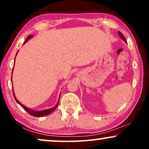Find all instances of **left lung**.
<instances>
[{
    "mask_svg": "<svg viewBox=\"0 0 149 149\" xmlns=\"http://www.w3.org/2000/svg\"><path fill=\"white\" fill-rule=\"evenodd\" d=\"M118 33H119V36H120V38H121L122 40H123L124 42H125V43H127V41H126V40H125V37H124V36H123V34L121 33V32H118Z\"/></svg>",
    "mask_w": 149,
    "mask_h": 149,
    "instance_id": "obj_1",
    "label": "left lung"
}]
</instances>
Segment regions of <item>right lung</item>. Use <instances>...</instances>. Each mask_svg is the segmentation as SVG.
<instances>
[{
  "label": "right lung",
  "instance_id": "add662e5",
  "mask_svg": "<svg viewBox=\"0 0 149 149\" xmlns=\"http://www.w3.org/2000/svg\"><path fill=\"white\" fill-rule=\"evenodd\" d=\"M32 37H33V36H32V35L28 36V37H27V38H26V39L25 42H24V44H25L26 42H27L28 40H30V38H32ZM17 53H18V52H17V54H16V55L17 54ZM14 64H15V62H14ZM13 68H14V67L13 68ZM12 74H13V71H12ZM11 83H12V74H11ZM13 93L14 98H15L16 102H17L18 104H19L20 106H21V107H22V108H23V109H24V110H26V111H27L28 113L30 114V115H31L32 116H34V117H44V116L48 115H49L50 113H52V112L54 111V110L56 109L57 107H58V103H59V100H60V97H59V99H58V102H57L56 106H55V107H54L53 108H51V109H45V110H42V111H35V110H32V109H29V108H27L26 107H25V106H24V105L20 103L17 100V98H16V97H15V93H14L13 89Z\"/></svg>",
  "mask_w": 149,
  "mask_h": 149
}]
</instances>
